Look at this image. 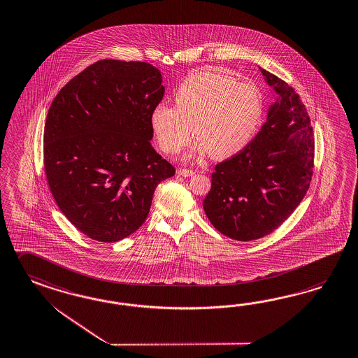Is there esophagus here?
<instances>
[{"instance_id":"esophagus-1","label":"esophagus","mask_w":358,"mask_h":358,"mask_svg":"<svg viewBox=\"0 0 358 358\" xmlns=\"http://www.w3.org/2000/svg\"><path fill=\"white\" fill-rule=\"evenodd\" d=\"M178 174L182 175V176H192L194 171L189 170V169H178Z\"/></svg>"}]
</instances>
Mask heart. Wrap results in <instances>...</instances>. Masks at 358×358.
<instances>
[{
	"mask_svg": "<svg viewBox=\"0 0 358 358\" xmlns=\"http://www.w3.org/2000/svg\"><path fill=\"white\" fill-rule=\"evenodd\" d=\"M262 99L255 85L229 75L201 70L188 75L175 92V106L158 103L150 117L159 148L178 153L196 138L213 158L236 155L255 136Z\"/></svg>",
	"mask_w": 358,
	"mask_h": 358,
	"instance_id": "b5f03b06",
	"label": "heart"
}]
</instances>
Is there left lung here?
I'll return each instance as SVG.
<instances>
[{
  "label": "left lung",
  "instance_id": "1",
  "mask_svg": "<svg viewBox=\"0 0 358 358\" xmlns=\"http://www.w3.org/2000/svg\"><path fill=\"white\" fill-rule=\"evenodd\" d=\"M261 71L278 99L256 136L215 165L203 200L211 224L238 241L278 229L308 192L314 169L312 120L300 96L274 73Z\"/></svg>",
  "mask_w": 358,
  "mask_h": 358
}]
</instances>
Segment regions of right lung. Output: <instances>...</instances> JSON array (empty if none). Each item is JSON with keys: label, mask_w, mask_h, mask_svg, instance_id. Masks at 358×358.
I'll return each mask as SVG.
<instances>
[{"label": "right lung", "mask_w": 358, "mask_h": 358, "mask_svg": "<svg viewBox=\"0 0 358 358\" xmlns=\"http://www.w3.org/2000/svg\"><path fill=\"white\" fill-rule=\"evenodd\" d=\"M147 62L101 59L55 96L44 129V170L64 217L88 238L114 243L145 222L175 167L152 147V111L165 87Z\"/></svg>", "instance_id": "1"}]
</instances>
